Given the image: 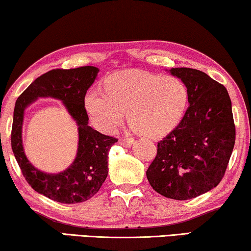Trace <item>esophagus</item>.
Masks as SVG:
<instances>
[{
  "mask_svg": "<svg viewBox=\"0 0 251 251\" xmlns=\"http://www.w3.org/2000/svg\"><path fill=\"white\" fill-rule=\"evenodd\" d=\"M133 143H134L133 138H123V140L119 141V144H121L122 147H124V148L132 147Z\"/></svg>",
  "mask_w": 251,
  "mask_h": 251,
  "instance_id": "obj_1",
  "label": "esophagus"
}]
</instances>
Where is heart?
<instances>
[{
  "instance_id": "b5f03b06",
  "label": "heart",
  "mask_w": 251,
  "mask_h": 251,
  "mask_svg": "<svg viewBox=\"0 0 251 251\" xmlns=\"http://www.w3.org/2000/svg\"><path fill=\"white\" fill-rule=\"evenodd\" d=\"M103 91H88L83 107L93 127L104 134L115 132L126 111L142 136L161 138L177 128L188 108V88L176 76L126 71L106 77Z\"/></svg>"
}]
</instances>
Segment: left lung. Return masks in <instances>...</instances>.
I'll use <instances>...</instances> for the list:
<instances>
[{
  "mask_svg": "<svg viewBox=\"0 0 251 251\" xmlns=\"http://www.w3.org/2000/svg\"><path fill=\"white\" fill-rule=\"evenodd\" d=\"M168 72L187 85L189 107L177 128L158 143L147 177L162 196L186 201L223 178L235 141L232 104L226 89L206 73L187 67Z\"/></svg>",
  "mask_w": 251,
  "mask_h": 251,
  "instance_id": "8db88e82",
  "label": "left lung"
}]
</instances>
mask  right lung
Segmentation results:
<instances>
[{"mask_svg":"<svg viewBox=\"0 0 251 251\" xmlns=\"http://www.w3.org/2000/svg\"><path fill=\"white\" fill-rule=\"evenodd\" d=\"M99 73L95 66L51 70L37 77L21 93L13 111L11 145L22 175L38 194L63 204L82 203L95 196L108 176V152L117 138L103 135L89 126L83 98ZM39 98L62 101L78 126L77 155L62 173L47 174L37 170L25 156L22 125L25 109Z\"/></svg>","mask_w":251,"mask_h":251,"instance_id":"obj_1","label":"right lung"}]
</instances>
